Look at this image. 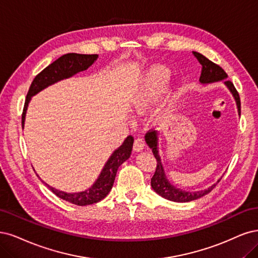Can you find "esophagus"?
<instances>
[{"label":"esophagus","mask_w":258,"mask_h":258,"mask_svg":"<svg viewBox=\"0 0 258 258\" xmlns=\"http://www.w3.org/2000/svg\"><path fill=\"white\" fill-rule=\"evenodd\" d=\"M145 148V141L143 140V138H136L135 141H134V147H133V149H134L135 152H140L143 151Z\"/></svg>","instance_id":"34e87169"}]
</instances>
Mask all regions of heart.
<instances>
[{"label": "heart", "instance_id": "heart-1", "mask_svg": "<svg viewBox=\"0 0 258 258\" xmlns=\"http://www.w3.org/2000/svg\"><path fill=\"white\" fill-rule=\"evenodd\" d=\"M170 78L169 71L164 66H153L147 73L141 82V86L137 91V95L133 101V108L140 111L151 102L157 94L167 85Z\"/></svg>", "mask_w": 258, "mask_h": 258}]
</instances>
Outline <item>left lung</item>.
<instances>
[{"mask_svg": "<svg viewBox=\"0 0 258 258\" xmlns=\"http://www.w3.org/2000/svg\"><path fill=\"white\" fill-rule=\"evenodd\" d=\"M194 55L197 57L198 62L201 63L203 66L199 82H201V84L204 86H207V85L215 84V82L223 81V84L225 85V87L229 90V92L231 93L232 97H234V99H235L237 109H238V114L240 117V113H241L240 97H239V94L237 92V90L235 89L234 85L231 84V81L227 80L228 79L227 74L224 72V70L222 68H220L219 65L214 64L209 59H207V57L205 55H203L202 53L194 51ZM160 135H161V133L153 131V132H149L145 137L146 144L152 150V153L155 156L156 162H157L155 172L151 179V186H152L154 192L165 199H168V201L176 202V203H187L190 201H195V199L201 198V197L207 195L209 192H211L213 187L217 185V183L222 178H220L212 185L208 186L206 188H203V189H199V190H194V192L182 189L171 183V182L168 180L167 176H166V172H165L164 166L162 163V159L160 156V150H159Z\"/></svg>", "mask_w": 258, "mask_h": 258, "instance_id": "1", "label": "left lung"}]
</instances>
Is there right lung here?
<instances>
[{
  "label": "right lung",
  "mask_w": 258,
  "mask_h": 258,
  "mask_svg": "<svg viewBox=\"0 0 258 258\" xmlns=\"http://www.w3.org/2000/svg\"><path fill=\"white\" fill-rule=\"evenodd\" d=\"M98 59L97 54H79V53H68L60 56L59 59L55 60L49 66L40 72L37 76L33 80L29 92L27 95L26 103H24L23 113H22V128L24 127V122H26V115L31 98L39 93L40 91L45 90L46 88L50 87L56 82L64 79H69L75 75L88 70L90 66H92L95 61ZM133 144H134V137L127 136L122 145L115 149L111 153L109 159L105 163L104 167L99 173L94 183L89 188L82 190L78 193H68L63 190L52 187L47 184L44 180H41L43 183L49 187L53 194L57 197L63 199V201L69 202L71 204L77 206H88L96 204L104 199L112 188L113 182L117 176V171L120 166L125 162L132 153Z\"/></svg>",
  "instance_id": "obj_1"
}]
</instances>
